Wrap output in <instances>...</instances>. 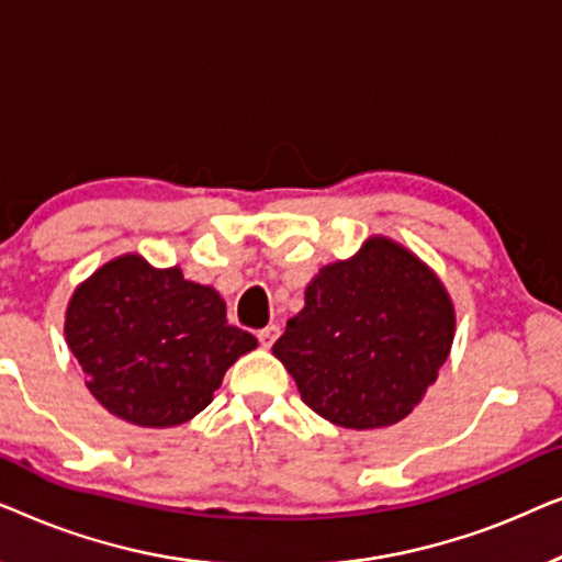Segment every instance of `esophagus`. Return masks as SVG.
<instances>
[{
    "mask_svg": "<svg viewBox=\"0 0 562 562\" xmlns=\"http://www.w3.org/2000/svg\"><path fill=\"white\" fill-rule=\"evenodd\" d=\"M279 335H281L279 325H268L263 329H258V340H260V345H263V348H271V345L279 340Z\"/></svg>",
    "mask_w": 562,
    "mask_h": 562,
    "instance_id": "1",
    "label": "esophagus"
}]
</instances>
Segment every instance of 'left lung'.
<instances>
[{
    "label": "left lung",
    "instance_id": "1",
    "mask_svg": "<svg viewBox=\"0 0 562 562\" xmlns=\"http://www.w3.org/2000/svg\"><path fill=\"white\" fill-rule=\"evenodd\" d=\"M456 310L429 266L389 237L319 268L273 356L337 427L379 429L422 402L452 348Z\"/></svg>",
    "mask_w": 562,
    "mask_h": 562
}]
</instances>
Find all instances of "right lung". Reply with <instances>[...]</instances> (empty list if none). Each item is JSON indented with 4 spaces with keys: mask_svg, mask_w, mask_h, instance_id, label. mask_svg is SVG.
Returning <instances> with one entry per match:
<instances>
[{
    "mask_svg": "<svg viewBox=\"0 0 562 562\" xmlns=\"http://www.w3.org/2000/svg\"><path fill=\"white\" fill-rule=\"evenodd\" d=\"M66 342L106 412L137 427H176L212 404L227 368L258 340L227 325L212 286L181 268H153L127 252L79 283Z\"/></svg>",
    "mask_w": 562,
    "mask_h": 562,
    "instance_id": "1",
    "label": "right lung"
}]
</instances>
